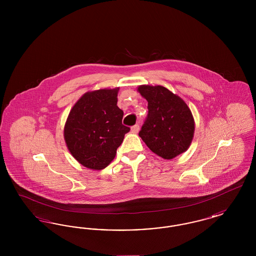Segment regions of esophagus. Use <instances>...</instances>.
Returning a JSON list of instances; mask_svg holds the SVG:
<instances>
[{"instance_id": "34e87169", "label": "esophagus", "mask_w": 256, "mask_h": 256, "mask_svg": "<svg viewBox=\"0 0 256 256\" xmlns=\"http://www.w3.org/2000/svg\"><path fill=\"white\" fill-rule=\"evenodd\" d=\"M138 132H139V124H134V126H132V132L137 134Z\"/></svg>"}]
</instances>
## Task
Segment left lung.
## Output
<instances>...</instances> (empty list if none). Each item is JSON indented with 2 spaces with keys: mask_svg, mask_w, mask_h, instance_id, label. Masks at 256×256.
<instances>
[{
  "mask_svg": "<svg viewBox=\"0 0 256 256\" xmlns=\"http://www.w3.org/2000/svg\"><path fill=\"white\" fill-rule=\"evenodd\" d=\"M138 92L148 100V116L139 136L148 148L164 159H172L188 150L195 122L182 98L161 86H140Z\"/></svg>",
  "mask_w": 256,
  "mask_h": 256,
  "instance_id": "1",
  "label": "left lung"
}]
</instances>
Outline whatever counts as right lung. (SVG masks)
Wrapping results in <instances>:
<instances>
[{
  "instance_id": "add662e5",
  "label": "right lung",
  "mask_w": 256,
  "mask_h": 256,
  "mask_svg": "<svg viewBox=\"0 0 256 256\" xmlns=\"http://www.w3.org/2000/svg\"><path fill=\"white\" fill-rule=\"evenodd\" d=\"M119 88L87 92L70 111L64 126L69 152L82 165L102 170L114 159L124 134V112L117 106Z\"/></svg>"
}]
</instances>
